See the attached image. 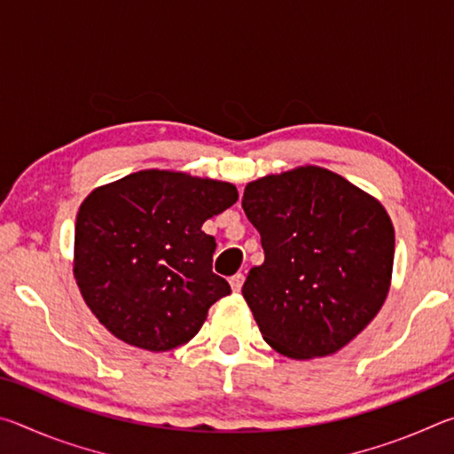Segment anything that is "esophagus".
Segmentation results:
<instances>
[{"mask_svg":"<svg viewBox=\"0 0 454 454\" xmlns=\"http://www.w3.org/2000/svg\"><path fill=\"white\" fill-rule=\"evenodd\" d=\"M242 284H244V274L242 272H238V274L232 276V278H230V286H232L234 292H240Z\"/></svg>","mask_w":454,"mask_h":454,"instance_id":"obj_1","label":"esophagus"}]
</instances>
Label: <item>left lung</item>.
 <instances>
[{"label": "left lung", "mask_w": 454, "mask_h": 454, "mask_svg": "<svg viewBox=\"0 0 454 454\" xmlns=\"http://www.w3.org/2000/svg\"><path fill=\"white\" fill-rule=\"evenodd\" d=\"M242 208L264 248L242 286L264 340L296 360L347 347L393 278L395 228L382 204L326 168L301 166L250 182Z\"/></svg>", "instance_id": "1"}]
</instances>
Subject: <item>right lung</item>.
Segmentation results:
<instances>
[{
    "mask_svg": "<svg viewBox=\"0 0 454 454\" xmlns=\"http://www.w3.org/2000/svg\"><path fill=\"white\" fill-rule=\"evenodd\" d=\"M238 200L234 184L142 170L83 200L75 218L74 278L94 317L132 347L164 352L202 328L230 294L212 272L208 218Z\"/></svg>",
    "mask_w": 454,
    "mask_h": 454,
    "instance_id": "1",
    "label": "right lung"
}]
</instances>
